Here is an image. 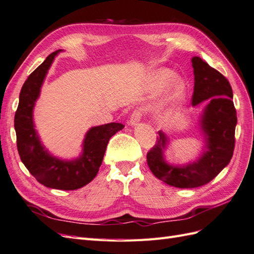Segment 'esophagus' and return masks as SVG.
I'll use <instances>...</instances> for the list:
<instances>
[{"label": "esophagus", "mask_w": 254, "mask_h": 254, "mask_svg": "<svg viewBox=\"0 0 254 254\" xmlns=\"http://www.w3.org/2000/svg\"><path fill=\"white\" fill-rule=\"evenodd\" d=\"M141 119V112L140 110H134V113L129 117L128 120V125L131 127H134L137 125V123L140 121Z\"/></svg>", "instance_id": "34e87169"}]
</instances>
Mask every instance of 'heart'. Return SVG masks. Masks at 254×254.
<instances>
[{"label":"heart","instance_id":"obj_1","mask_svg":"<svg viewBox=\"0 0 254 254\" xmlns=\"http://www.w3.org/2000/svg\"><path fill=\"white\" fill-rule=\"evenodd\" d=\"M176 77V73L170 68H161L159 69L154 75V84L157 87L161 88L165 86L168 82L174 80V78ZM185 92V83L181 79H177L175 82V87L173 91V99L179 100L183 96Z\"/></svg>","mask_w":254,"mask_h":254}]
</instances>
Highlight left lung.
<instances>
[{"label": "left lung", "instance_id": "left-lung-1", "mask_svg": "<svg viewBox=\"0 0 254 254\" xmlns=\"http://www.w3.org/2000/svg\"><path fill=\"white\" fill-rule=\"evenodd\" d=\"M191 61L194 73L192 105L196 106L208 100L199 120L205 137L204 152L193 163L168 164L164 159L168 137L160 131L157 142L147 153V163L154 176L168 186L181 189L208 184L230 163L235 147L237 123L229 80L199 57H193Z\"/></svg>", "mask_w": 254, "mask_h": 254}]
</instances>
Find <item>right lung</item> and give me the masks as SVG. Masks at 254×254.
I'll list each match as a JSON object with an SVG mask.
<instances>
[{"mask_svg":"<svg viewBox=\"0 0 254 254\" xmlns=\"http://www.w3.org/2000/svg\"><path fill=\"white\" fill-rule=\"evenodd\" d=\"M60 51L50 54L23 83L15 115V129L19 155L32 176L47 188L69 191L79 189L94 179L110 137L125 126L112 122L91 127L84 136L82 152L75 160H62L48 152L35 129L33 109L47 71Z\"/></svg>","mask_w":254,"mask_h":254,"instance_id":"1","label":"right lung"}]
</instances>
